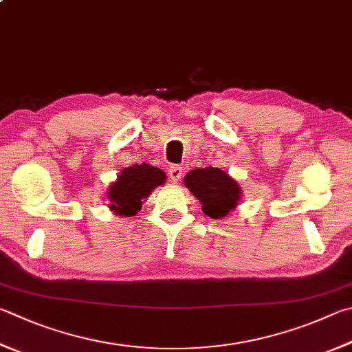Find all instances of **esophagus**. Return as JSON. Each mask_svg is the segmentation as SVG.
<instances>
[{
    "instance_id": "esophagus-1",
    "label": "esophagus",
    "mask_w": 352,
    "mask_h": 352,
    "mask_svg": "<svg viewBox=\"0 0 352 352\" xmlns=\"http://www.w3.org/2000/svg\"><path fill=\"white\" fill-rule=\"evenodd\" d=\"M169 177H170L172 182H178L183 177V169L180 168V166H170Z\"/></svg>"
}]
</instances>
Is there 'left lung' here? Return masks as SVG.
<instances>
[{
	"instance_id": "8db88e82",
	"label": "left lung",
	"mask_w": 352,
	"mask_h": 352,
	"mask_svg": "<svg viewBox=\"0 0 352 352\" xmlns=\"http://www.w3.org/2000/svg\"><path fill=\"white\" fill-rule=\"evenodd\" d=\"M189 189L201 204V210L214 220H221L232 214L241 200L243 190L237 180L220 168H197L183 178Z\"/></svg>"
}]
</instances>
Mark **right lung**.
Returning a JSON list of instances; mask_svg holds the SVG:
<instances>
[{"instance_id": "right-lung-1", "label": "right lung", "mask_w": 352, "mask_h": 352, "mask_svg": "<svg viewBox=\"0 0 352 352\" xmlns=\"http://www.w3.org/2000/svg\"><path fill=\"white\" fill-rule=\"evenodd\" d=\"M166 182V174L157 166L148 163L133 164L120 172L109 188H107V201L109 209L115 215L132 217L143 206L152 190L162 186Z\"/></svg>"}]
</instances>
